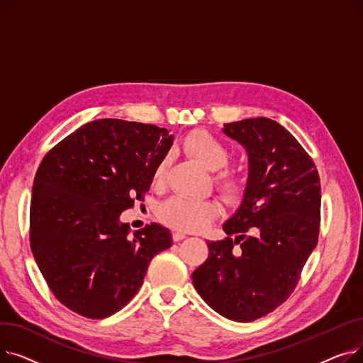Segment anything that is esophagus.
Returning a JSON list of instances; mask_svg holds the SVG:
<instances>
[{
  "mask_svg": "<svg viewBox=\"0 0 363 363\" xmlns=\"http://www.w3.org/2000/svg\"><path fill=\"white\" fill-rule=\"evenodd\" d=\"M172 238H174V241H181V240H184L185 238V234L184 233H181V231H177V233H174V235H172Z\"/></svg>",
  "mask_w": 363,
  "mask_h": 363,
  "instance_id": "esophagus-1",
  "label": "esophagus"
}]
</instances>
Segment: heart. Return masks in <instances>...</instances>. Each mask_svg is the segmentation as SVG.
I'll use <instances>...</instances> for the list:
<instances>
[{
    "label": "heart",
    "mask_w": 363,
    "mask_h": 363,
    "mask_svg": "<svg viewBox=\"0 0 363 363\" xmlns=\"http://www.w3.org/2000/svg\"><path fill=\"white\" fill-rule=\"evenodd\" d=\"M184 150L199 163L211 170L222 169L231 160L233 152L222 141L207 130L188 133L182 143ZM166 172V160L155 170V182H162ZM219 193L228 203L241 199L245 189V177L241 172L223 169L215 178ZM220 213L219 204L212 199H191L177 196L159 207V218L166 225L179 231H200Z\"/></svg>",
    "instance_id": "b5f03b06"
}]
</instances>
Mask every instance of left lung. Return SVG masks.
Listing matches in <instances>:
<instances>
[{
	"mask_svg": "<svg viewBox=\"0 0 363 363\" xmlns=\"http://www.w3.org/2000/svg\"><path fill=\"white\" fill-rule=\"evenodd\" d=\"M223 132L249 152V181L240 208L223 223L228 237L207 242L193 282L219 315L252 322L297 287L318 242L320 181L308 151L278 122L252 118L225 123Z\"/></svg>",
	"mask_w": 363,
	"mask_h": 363,
	"instance_id": "obj_1",
	"label": "left lung"
}]
</instances>
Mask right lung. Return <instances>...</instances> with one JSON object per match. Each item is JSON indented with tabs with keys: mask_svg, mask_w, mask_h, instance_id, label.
Masks as SVG:
<instances>
[{
	"mask_svg": "<svg viewBox=\"0 0 363 363\" xmlns=\"http://www.w3.org/2000/svg\"><path fill=\"white\" fill-rule=\"evenodd\" d=\"M174 135L121 119L85 123L54 145L36 170L30 250L51 293L72 312L103 319L141 289L147 268L172 245L159 223L130 235L119 216L143 200Z\"/></svg>",
	"mask_w": 363,
	"mask_h": 363,
	"instance_id": "add662e5",
	"label": "right lung"
}]
</instances>
